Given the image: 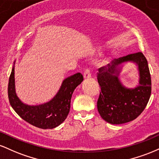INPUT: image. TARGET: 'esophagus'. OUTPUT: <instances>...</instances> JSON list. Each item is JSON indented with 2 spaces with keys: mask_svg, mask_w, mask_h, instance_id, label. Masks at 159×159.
Returning a JSON list of instances; mask_svg holds the SVG:
<instances>
[{
  "mask_svg": "<svg viewBox=\"0 0 159 159\" xmlns=\"http://www.w3.org/2000/svg\"><path fill=\"white\" fill-rule=\"evenodd\" d=\"M90 77H91L90 70L89 69H86L85 72H84V78L85 79H88V78H90Z\"/></svg>",
  "mask_w": 159,
  "mask_h": 159,
  "instance_id": "esophagus-1",
  "label": "esophagus"
}]
</instances>
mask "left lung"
I'll return each instance as SVG.
<instances>
[{"mask_svg": "<svg viewBox=\"0 0 159 159\" xmlns=\"http://www.w3.org/2000/svg\"><path fill=\"white\" fill-rule=\"evenodd\" d=\"M127 62L137 66L139 78L134 88L123 85L119 78ZM101 87L97 108L104 120L119 125L136 119L143 112L151 95V76L147 59L141 52L115 59L112 64L99 69L97 75Z\"/></svg>", "mask_w": 159, "mask_h": 159, "instance_id": "1", "label": "left lung"}]
</instances>
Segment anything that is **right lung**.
<instances>
[{"label": "right lung", "mask_w": 159, "mask_h": 159, "mask_svg": "<svg viewBox=\"0 0 159 159\" xmlns=\"http://www.w3.org/2000/svg\"><path fill=\"white\" fill-rule=\"evenodd\" d=\"M15 64L14 61L8 84V97L14 111L24 120L40 129H54L60 125L68 116L70 110L71 98L75 89L83 81L79 72L67 77L50 101L36 105L24 103L16 92Z\"/></svg>", "instance_id": "right-lung-1"}]
</instances>
